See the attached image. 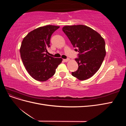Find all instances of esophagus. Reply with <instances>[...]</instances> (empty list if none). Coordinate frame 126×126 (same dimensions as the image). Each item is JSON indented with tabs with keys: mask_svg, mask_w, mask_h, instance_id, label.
Here are the masks:
<instances>
[{
	"mask_svg": "<svg viewBox=\"0 0 126 126\" xmlns=\"http://www.w3.org/2000/svg\"><path fill=\"white\" fill-rule=\"evenodd\" d=\"M63 60L64 61V62H68V61L69 60V58H68V59H63Z\"/></svg>",
	"mask_w": 126,
	"mask_h": 126,
	"instance_id": "obj_1",
	"label": "esophagus"
}]
</instances>
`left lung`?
Listing matches in <instances>:
<instances>
[{
    "label": "left lung",
    "mask_w": 126,
    "mask_h": 126,
    "mask_svg": "<svg viewBox=\"0 0 126 126\" xmlns=\"http://www.w3.org/2000/svg\"><path fill=\"white\" fill-rule=\"evenodd\" d=\"M63 31L70 40L75 50L78 51L75 60L78 64L72 75L80 80L91 77L99 69L106 56L105 41L99 33L82 25L65 26Z\"/></svg>",
    "instance_id": "1"
}]
</instances>
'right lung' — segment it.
I'll return each mask as SVG.
<instances>
[{
	"label": "right lung",
	"instance_id": "obj_1",
	"mask_svg": "<svg viewBox=\"0 0 126 126\" xmlns=\"http://www.w3.org/2000/svg\"><path fill=\"white\" fill-rule=\"evenodd\" d=\"M59 26L47 25L29 32L22 41L20 56L29 74L36 80L45 81L52 77L56 69L62 62V58L49 56L52 34Z\"/></svg>",
	"mask_w": 126,
	"mask_h": 126
}]
</instances>
